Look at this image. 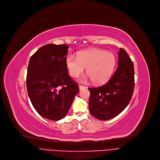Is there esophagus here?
<instances>
[{
  "label": "esophagus",
  "mask_w": 160,
  "mask_h": 160,
  "mask_svg": "<svg viewBox=\"0 0 160 160\" xmlns=\"http://www.w3.org/2000/svg\"><path fill=\"white\" fill-rule=\"evenodd\" d=\"M86 87L85 86H83V85H79V89L80 90H82L83 88H85Z\"/></svg>",
  "instance_id": "34e87169"
}]
</instances>
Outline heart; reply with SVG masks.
Here are the masks:
<instances>
[{"label": "heart", "instance_id": "1", "mask_svg": "<svg viewBox=\"0 0 160 160\" xmlns=\"http://www.w3.org/2000/svg\"><path fill=\"white\" fill-rule=\"evenodd\" d=\"M115 64L116 58L112 53L96 49L79 51L78 57L68 55L66 59L67 69L72 77L78 78L87 67L89 78L96 84L109 79Z\"/></svg>", "mask_w": 160, "mask_h": 160}]
</instances>
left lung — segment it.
<instances>
[{"label":"left lung","mask_w":160,"mask_h":160,"mask_svg":"<svg viewBox=\"0 0 160 160\" xmlns=\"http://www.w3.org/2000/svg\"><path fill=\"white\" fill-rule=\"evenodd\" d=\"M134 86L133 63L126 51L120 48L118 68L111 78L101 87L88 88L91 115L100 120L115 117L130 103Z\"/></svg>","instance_id":"left-lung-1"}]
</instances>
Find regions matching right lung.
I'll use <instances>...</instances> for the list:
<instances>
[{"label": "right lung", "instance_id": "1", "mask_svg": "<svg viewBox=\"0 0 160 160\" xmlns=\"http://www.w3.org/2000/svg\"><path fill=\"white\" fill-rule=\"evenodd\" d=\"M68 45L47 44L31 56L27 75L29 98L36 111L52 120L64 118L79 91L66 65Z\"/></svg>", "mask_w": 160, "mask_h": 160}]
</instances>
